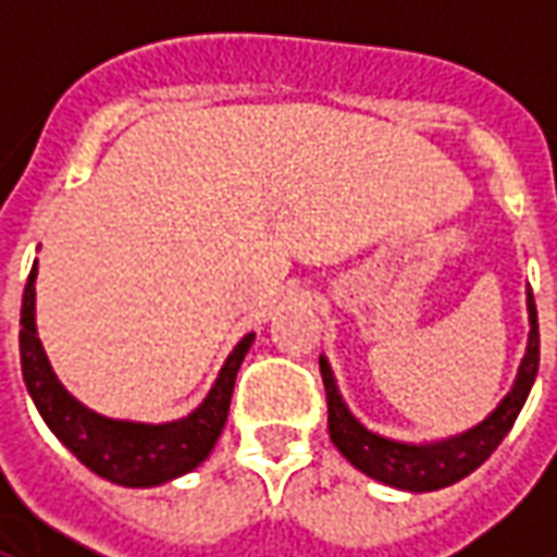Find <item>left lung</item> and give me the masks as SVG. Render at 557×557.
<instances>
[{
    "mask_svg": "<svg viewBox=\"0 0 557 557\" xmlns=\"http://www.w3.org/2000/svg\"><path fill=\"white\" fill-rule=\"evenodd\" d=\"M528 325H531V331H528L525 358L519 363V373H516L510 394L498 403V409L492 411L490 418L480 420L478 426L459 432V435H450V438H442V442H394V438H385L379 432L367 430L339 397L331 363L325 358H319V370H322V382H325L331 442L337 444L339 454L346 456L358 471H363L367 478L379 480V483H385V486H394V490L432 492L468 478L474 468H480L490 459L492 450L510 432L519 411L525 406L528 394H531L534 379H537L540 327L531 289H528Z\"/></svg>",
    "mask_w": 557,
    "mask_h": 557,
    "instance_id": "8db88e82",
    "label": "left lung"
}]
</instances>
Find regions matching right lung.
Instances as JSON below:
<instances>
[{
    "label": "right lung",
    "mask_w": 557,
    "mask_h": 557,
    "mask_svg": "<svg viewBox=\"0 0 557 557\" xmlns=\"http://www.w3.org/2000/svg\"><path fill=\"white\" fill-rule=\"evenodd\" d=\"M35 277H38V265H32L26 289H23L20 363H23V382L35 399V409L41 411L44 423L53 430L55 438L89 471L113 480L119 486H160L166 480L194 471L218 444L220 430L230 414L235 375L247 349L253 346L256 334L238 339V346L220 367L214 387L199 403V409L190 411L187 418L170 420V423L103 418L67 394L44 355L38 327H35Z\"/></svg>",
    "instance_id": "obj_1"
}]
</instances>
